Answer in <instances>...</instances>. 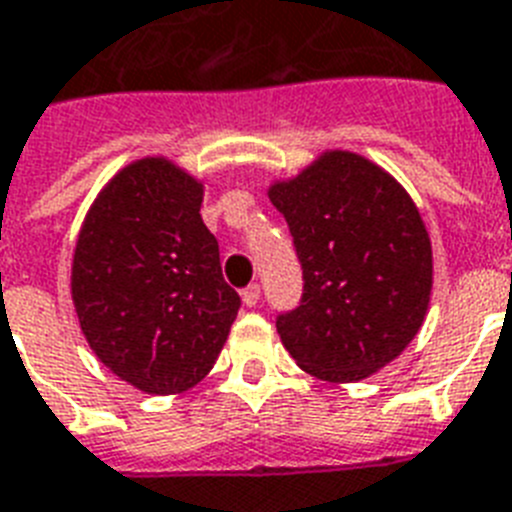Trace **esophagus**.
<instances>
[{
	"instance_id": "34e87169",
	"label": "esophagus",
	"mask_w": 512,
	"mask_h": 512,
	"mask_svg": "<svg viewBox=\"0 0 512 512\" xmlns=\"http://www.w3.org/2000/svg\"><path fill=\"white\" fill-rule=\"evenodd\" d=\"M242 299L247 307H255L257 302H260V286L249 284L247 289H242Z\"/></svg>"
}]
</instances>
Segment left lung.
Here are the masks:
<instances>
[{
	"instance_id": "8db88e82",
	"label": "left lung",
	"mask_w": 512,
	"mask_h": 512,
	"mask_svg": "<svg viewBox=\"0 0 512 512\" xmlns=\"http://www.w3.org/2000/svg\"><path fill=\"white\" fill-rule=\"evenodd\" d=\"M305 292L276 328L310 376L352 384L381 371L421 331L434 260L418 207L368 157L328 149L302 173L273 181Z\"/></svg>"
}]
</instances>
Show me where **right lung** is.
<instances>
[{"mask_svg":"<svg viewBox=\"0 0 512 512\" xmlns=\"http://www.w3.org/2000/svg\"><path fill=\"white\" fill-rule=\"evenodd\" d=\"M202 197V181L176 162L141 157L107 181L78 231L70 294L81 331L139 392L199 384L242 305L220 273Z\"/></svg>","mask_w":512,"mask_h":512,"instance_id":"add662e5","label":"right lung"}]
</instances>
